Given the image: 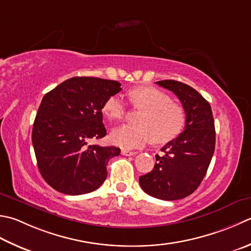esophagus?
<instances>
[{"label":"esophagus","instance_id":"obj_1","mask_svg":"<svg viewBox=\"0 0 251 251\" xmlns=\"http://www.w3.org/2000/svg\"><path fill=\"white\" fill-rule=\"evenodd\" d=\"M137 153H138V152H136V151H129V150H126V149H123L122 150V154L123 155L129 156V155H136Z\"/></svg>","mask_w":251,"mask_h":251}]
</instances>
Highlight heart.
<instances>
[{"label": "heart", "mask_w": 251, "mask_h": 251, "mask_svg": "<svg viewBox=\"0 0 251 251\" xmlns=\"http://www.w3.org/2000/svg\"><path fill=\"white\" fill-rule=\"evenodd\" d=\"M136 107L144 109L140 124H124L111 131V140L122 148L134 149L155 140L160 144L171 141L184 129L186 114L183 107L172 103L171 97L155 88H139L129 93ZM103 113L109 120L119 121L126 115L127 104L123 97L113 95L103 104Z\"/></svg>", "instance_id": "heart-1"}]
</instances>
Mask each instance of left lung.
I'll return each mask as SVG.
<instances>
[{
    "label": "left lung",
    "mask_w": 251,
    "mask_h": 251,
    "mask_svg": "<svg viewBox=\"0 0 251 251\" xmlns=\"http://www.w3.org/2000/svg\"><path fill=\"white\" fill-rule=\"evenodd\" d=\"M175 93L186 114L185 129L155 155L154 168L139 177L142 190L161 200L191 195L202 181L215 148V129L209 102L194 88L176 80L156 81Z\"/></svg>",
    "instance_id": "left-lung-1"
}]
</instances>
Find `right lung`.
Segmentation results:
<instances>
[{
    "label": "right lung",
    "mask_w": 251,
    "mask_h": 251,
    "mask_svg": "<svg viewBox=\"0 0 251 251\" xmlns=\"http://www.w3.org/2000/svg\"><path fill=\"white\" fill-rule=\"evenodd\" d=\"M122 90L115 80L73 77L44 95L32 128V145L44 180L66 195L96 190L106 178L116 147L88 145L106 135L102 109Z\"/></svg>",
    "instance_id": "right-lung-1"
}]
</instances>
